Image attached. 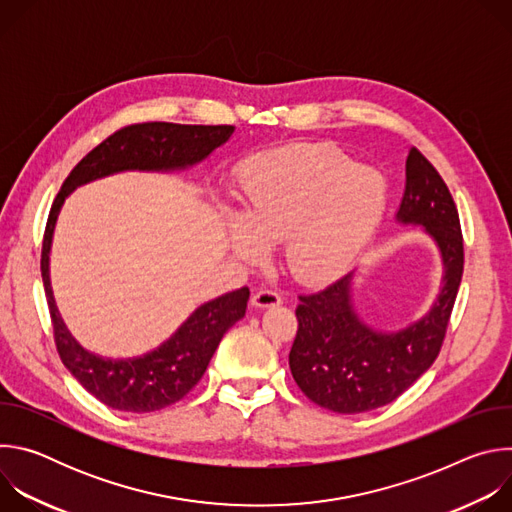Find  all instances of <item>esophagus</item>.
<instances>
[{
  "label": "esophagus",
  "instance_id": "1",
  "mask_svg": "<svg viewBox=\"0 0 512 512\" xmlns=\"http://www.w3.org/2000/svg\"><path fill=\"white\" fill-rule=\"evenodd\" d=\"M251 304L255 308H273V306L281 304V296L275 294V291H271V289H259L257 294H253Z\"/></svg>",
  "mask_w": 512,
  "mask_h": 512
}]
</instances>
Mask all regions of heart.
<instances>
[{
    "label": "heart",
    "mask_w": 512,
    "mask_h": 512,
    "mask_svg": "<svg viewBox=\"0 0 512 512\" xmlns=\"http://www.w3.org/2000/svg\"><path fill=\"white\" fill-rule=\"evenodd\" d=\"M387 180L332 148H298L253 162L241 186V216L225 214L231 251L261 263L283 241L289 271L324 283L342 275L375 235Z\"/></svg>",
    "instance_id": "heart-1"
}]
</instances>
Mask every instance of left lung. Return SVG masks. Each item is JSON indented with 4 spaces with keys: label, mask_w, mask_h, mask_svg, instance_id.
I'll use <instances>...</instances> for the list:
<instances>
[{
    "label": "left lung",
    "mask_w": 512,
    "mask_h": 512,
    "mask_svg": "<svg viewBox=\"0 0 512 512\" xmlns=\"http://www.w3.org/2000/svg\"><path fill=\"white\" fill-rule=\"evenodd\" d=\"M399 225L421 227L442 257V287L427 314L395 332L364 324L354 310V271L300 296L289 369L304 395L334 413H364L395 401L440 354L464 271L454 198L437 170L411 148Z\"/></svg>",
    "instance_id": "8db88e82"
}]
</instances>
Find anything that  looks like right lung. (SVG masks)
<instances>
[{"label": "right lung", "mask_w": 512, "mask_h": 512, "mask_svg": "<svg viewBox=\"0 0 512 512\" xmlns=\"http://www.w3.org/2000/svg\"><path fill=\"white\" fill-rule=\"evenodd\" d=\"M233 125L137 123L119 129L89 152L64 180L48 214L42 243V281L50 308L56 350L64 367L91 395L111 409L152 413L180 401L204 375L208 362L247 310L249 287L198 306L158 348L133 358H105L83 348L66 328L52 294L50 249L64 200L79 186L119 172H180L225 145Z\"/></svg>", "instance_id": "obj_1"}]
</instances>
